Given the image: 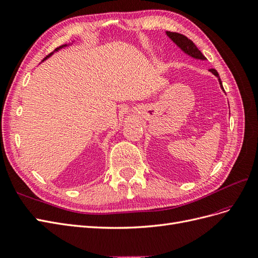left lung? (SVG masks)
<instances>
[{
  "instance_id": "left-lung-1",
  "label": "left lung",
  "mask_w": 258,
  "mask_h": 258,
  "mask_svg": "<svg viewBox=\"0 0 258 258\" xmlns=\"http://www.w3.org/2000/svg\"><path fill=\"white\" fill-rule=\"evenodd\" d=\"M166 35L176 44V47L179 48L184 54H186L192 58H195V60H201V61H206L207 60V58L203 55L202 52L197 49L195 43L192 40H189L187 37L183 36L181 34H177V32H171V31H166ZM209 72L213 73V74L218 78V82H219L220 88L224 91V89L222 87L221 79L219 77V74H218V72L214 69H210Z\"/></svg>"
}]
</instances>
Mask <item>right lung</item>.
<instances>
[{
    "mask_svg": "<svg viewBox=\"0 0 258 258\" xmlns=\"http://www.w3.org/2000/svg\"><path fill=\"white\" fill-rule=\"evenodd\" d=\"M74 42H75V41H72V42H70V43H65V44H62V45H60V47H58V48H56V49H55V50H54L53 52H52V53H50V54H49V55H48L47 57H45V58H44V60H47V58H48V57H50V56H51L52 54H53V53H54V52H57V51H60L61 49L65 48V47H70V45H72V44H73V43H74ZM44 60H43V61H44Z\"/></svg>",
    "mask_w": 258,
    "mask_h": 258,
    "instance_id": "right-lung-1",
    "label": "right lung"
}]
</instances>
